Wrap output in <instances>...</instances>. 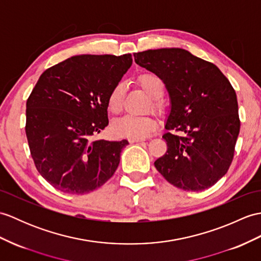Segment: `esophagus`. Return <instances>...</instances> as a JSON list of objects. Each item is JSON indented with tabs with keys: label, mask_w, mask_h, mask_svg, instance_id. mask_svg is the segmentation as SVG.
<instances>
[{
	"label": "esophagus",
	"mask_w": 261,
	"mask_h": 261,
	"mask_svg": "<svg viewBox=\"0 0 261 261\" xmlns=\"http://www.w3.org/2000/svg\"><path fill=\"white\" fill-rule=\"evenodd\" d=\"M144 139H130V142L131 143H135V142H143Z\"/></svg>",
	"instance_id": "esophagus-1"
}]
</instances>
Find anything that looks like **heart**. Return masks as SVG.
Wrapping results in <instances>:
<instances>
[{"mask_svg": "<svg viewBox=\"0 0 261 261\" xmlns=\"http://www.w3.org/2000/svg\"><path fill=\"white\" fill-rule=\"evenodd\" d=\"M137 83L151 98V107L155 111H161L163 103L160 98L165 93V81L154 72H143L137 77ZM125 84L119 81L113 86L108 95V109L113 114H118L122 109ZM156 126V119L153 116H125L114 121L112 123V132L117 137L129 139H142Z\"/></svg>", "mask_w": 261, "mask_h": 261, "instance_id": "obj_1", "label": "heart"}]
</instances>
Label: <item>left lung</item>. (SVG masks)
I'll return each instance as SVG.
<instances>
[{"instance_id":"left-lung-1","label":"left lung","mask_w":261,"mask_h":261,"mask_svg":"<svg viewBox=\"0 0 261 261\" xmlns=\"http://www.w3.org/2000/svg\"><path fill=\"white\" fill-rule=\"evenodd\" d=\"M133 56L136 63L162 77L171 99L168 132L162 136L168 150L155 160L156 170L185 191L213 187L231 165L240 131L231 83L217 65L184 48Z\"/></svg>"}]
</instances>
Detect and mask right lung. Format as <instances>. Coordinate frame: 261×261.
I'll return each instance as SVG.
<instances>
[{
  "instance_id": "right-lung-1",
  "label": "right lung",
  "mask_w": 261,
  "mask_h": 261,
  "mask_svg": "<svg viewBox=\"0 0 261 261\" xmlns=\"http://www.w3.org/2000/svg\"><path fill=\"white\" fill-rule=\"evenodd\" d=\"M131 54H84L46 69L27 101L25 133L36 170L53 188L84 195L116 172L128 140H92L109 124L108 95Z\"/></svg>"
}]
</instances>
